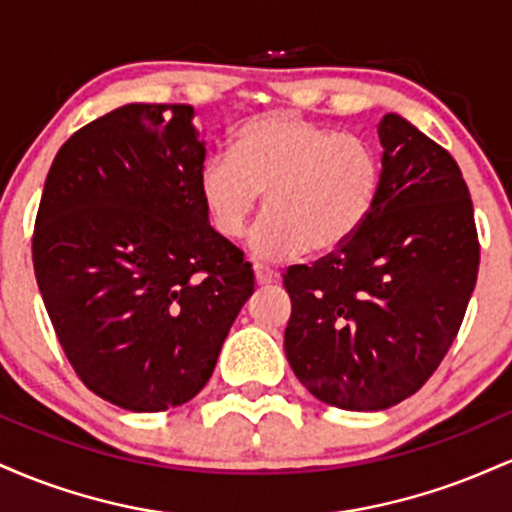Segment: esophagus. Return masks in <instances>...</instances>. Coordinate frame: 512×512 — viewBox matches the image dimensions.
Returning <instances> with one entry per match:
<instances>
[{
	"label": "esophagus",
	"mask_w": 512,
	"mask_h": 512,
	"mask_svg": "<svg viewBox=\"0 0 512 512\" xmlns=\"http://www.w3.org/2000/svg\"><path fill=\"white\" fill-rule=\"evenodd\" d=\"M252 269H255L257 286H269V284H274V281H279V274L272 272V269H267L264 264H255Z\"/></svg>",
	"instance_id": "34e87169"
}]
</instances>
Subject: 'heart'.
Masks as SVG:
<instances>
[{"mask_svg":"<svg viewBox=\"0 0 512 512\" xmlns=\"http://www.w3.org/2000/svg\"><path fill=\"white\" fill-rule=\"evenodd\" d=\"M383 180L368 139L289 113L252 117L231 137V156L209 158L199 195L211 226L236 240L262 199L267 216L250 236L264 260L330 255L361 231Z\"/></svg>","mask_w":512,"mask_h":512,"instance_id":"obj_1","label":"heart"}]
</instances>
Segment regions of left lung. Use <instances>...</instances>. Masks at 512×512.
<instances>
[{
    "instance_id": "obj_1",
    "label": "left lung",
    "mask_w": 512,
    "mask_h": 512,
    "mask_svg": "<svg viewBox=\"0 0 512 512\" xmlns=\"http://www.w3.org/2000/svg\"><path fill=\"white\" fill-rule=\"evenodd\" d=\"M383 180L344 248L284 274V349L320 402L349 411L414 395L455 342L479 272L474 207L460 166L395 113L378 125Z\"/></svg>"
}]
</instances>
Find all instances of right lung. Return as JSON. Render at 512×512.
<instances>
[{
  "mask_svg": "<svg viewBox=\"0 0 512 512\" xmlns=\"http://www.w3.org/2000/svg\"><path fill=\"white\" fill-rule=\"evenodd\" d=\"M192 105L129 103L74 132L48 173L33 267L64 354L88 390L166 411L209 383L250 262L209 226Z\"/></svg>",
  "mask_w": 512,
  "mask_h": 512,
  "instance_id": "obj_1",
  "label": "right lung"
}]
</instances>
